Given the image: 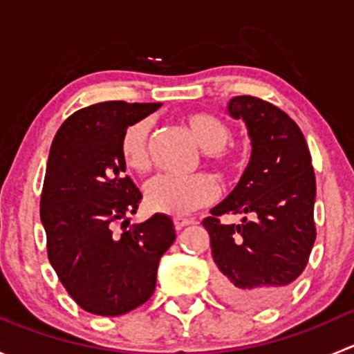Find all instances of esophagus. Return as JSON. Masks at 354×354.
I'll return each instance as SVG.
<instances>
[{
  "label": "esophagus",
  "instance_id": "34e87169",
  "mask_svg": "<svg viewBox=\"0 0 354 354\" xmlns=\"http://www.w3.org/2000/svg\"><path fill=\"white\" fill-rule=\"evenodd\" d=\"M194 223V219H187V217H174V227H176V230H183L185 226H190V224Z\"/></svg>",
  "mask_w": 354,
  "mask_h": 354
}]
</instances>
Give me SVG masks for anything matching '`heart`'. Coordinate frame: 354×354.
I'll use <instances>...</instances> for the list:
<instances>
[{
  "mask_svg": "<svg viewBox=\"0 0 354 354\" xmlns=\"http://www.w3.org/2000/svg\"><path fill=\"white\" fill-rule=\"evenodd\" d=\"M185 121L197 144L203 149V156L221 169H230L233 166V156L226 147L231 140V130L227 124L205 113L188 114ZM149 120H138L128 124L121 135L120 154L124 164L138 173L149 167ZM216 195V183L212 178L202 173L192 176L159 174L145 187V203L149 209L169 216L194 212L195 209L212 202Z\"/></svg>",
  "mask_w": 354,
  "mask_h": 354,
  "instance_id": "b5f03b06",
  "label": "heart"
}]
</instances>
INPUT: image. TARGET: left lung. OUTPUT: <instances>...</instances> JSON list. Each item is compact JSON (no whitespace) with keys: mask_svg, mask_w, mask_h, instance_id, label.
Listing matches in <instances>:
<instances>
[{"mask_svg":"<svg viewBox=\"0 0 354 354\" xmlns=\"http://www.w3.org/2000/svg\"><path fill=\"white\" fill-rule=\"evenodd\" d=\"M226 111L243 120L252 156L234 190L202 224L221 298L240 308H267L286 296L308 263L317 236L315 173L305 137L284 111L252 95H236ZM227 212L252 219L221 225L216 217Z\"/></svg>","mask_w":354,"mask_h":354,"instance_id":"8db88e82","label":"left lung"}]
</instances>
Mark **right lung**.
Returning a JSON list of instances; mask_svg holds the SVG:
<instances>
[{"label": "right lung", "mask_w": 354, "mask_h": 354, "mask_svg": "<svg viewBox=\"0 0 354 354\" xmlns=\"http://www.w3.org/2000/svg\"><path fill=\"white\" fill-rule=\"evenodd\" d=\"M160 106H88L68 118L51 144L41 197L48 257L68 295L94 315L118 317L144 305L156 289L160 257L176 238L166 214L123 233L113 230L118 221L128 223L142 198L124 174L121 135Z\"/></svg>", "instance_id": "right-lung-1"}]
</instances>
